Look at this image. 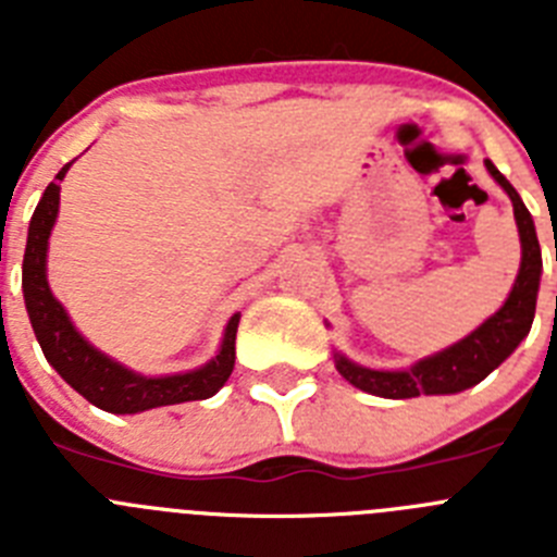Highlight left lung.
Listing matches in <instances>:
<instances>
[{
	"label": "left lung",
	"instance_id": "obj_1",
	"mask_svg": "<svg viewBox=\"0 0 557 557\" xmlns=\"http://www.w3.org/2000/svg\"><path fill=\"white\" fill-rule=\"evenodd\" d=\"M491 178L508 191L513 203V218L519 225L521 239V264L516 275L513 289L508 301L502 304L499 312H494L488 321L476 326L469 337H462L455 346L432 354L426 359H418L412 368L405 371H373L362 368L343 354H334V366L339 376L351 382L359 391L382 398H416V396H449L466 387L480 385L494 368H499L510 354L519 348V343L530 334L535 318V298H539L541 282V248L535 236L533 218L528 206L521 203L519 191L510 186V181L496 170L491 161H485Z\"/></svg>",
	"mask_w": 557,
	"mask_h": 557
}]
</instances>
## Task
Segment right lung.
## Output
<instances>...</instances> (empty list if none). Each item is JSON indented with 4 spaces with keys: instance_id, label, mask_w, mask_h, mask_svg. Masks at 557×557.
<instances>
[{
    "instance_id": "right-lung-1",
    "label": "right lung",
    "mask_w": 557,
    "mask_h": 557,
    "mask_svg": "<svg viewBox=\"0 0 557 557\" xmlns=\"http://www.w3.org/2000/svg\"><path fill=\"white\" fill-rule=\"evenodd\" d=\"M69 166H72V161L44 189L41 200L33 211L22 264L24 307H27L29 323H33V332H36L38 346H41L47 362L83 398H88L100 410L116 412V416H131V412L152 410V407L181 405V401H198V398L214 396L234 371V343L239 312L225 326L218 357H211L206 366L195 368V371L172 373V376H141V373L116 362V359L97 351L72 326L66 309L52 295L47 282L49 234H52V225H55L58 203H61V181Z\"/></svg>"
}]
</instances>
